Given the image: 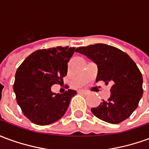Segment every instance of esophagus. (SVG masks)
Listing matches in <instances>:
<instances>
[{
    "label": "esophagus",
    "instance_id": "1",
    "mask_svg": "<svg viewBox=\"0 0 149 149\" xmlns=\"http://www.w3.org/2000/svg\"><path fill=\"white\" fill-rule=\"evenodd\" d=\"M79 93H80L84 94V95H88V91L83 90V89H82V90H80V91H79Z\"/></svg>",
    "mask_w": 149,
    "mask_h": 149
}]
</instances>
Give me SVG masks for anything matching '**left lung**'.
Here are the masks:
<instances>
[{
  "instance_id": "1",
  "label": "left lung",
  "mask_w": 149,
  "mask_h": 149,
  "mask_svg": "<svg viewBox=\"0 0 149 149\" xmlns=\"http://www.w3.org/2000/svg\"><path fill=\"white\" fill-rule=\"evenodd\" d=\"M76 52L97 64V82L112 84L110 97L92 108L93 114L110 124H119L128 118L143 95V77L136 63L120 49L104 44L79 47Z\"/></svg>"
}]
</instances>
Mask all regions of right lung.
I'll list each match as a JSON object with an SVG mask.
<instances>
[{
  "mask_svg": "<svg viewBox=\"0 0 149 149\" xmlns=\"http://www.w3.org/2000/svg\"><path fill=\"white\" fill-rule=\"evenodd\" d=\"M75 51L74 47L68 46L40 49L18 67L13 84L17 102L24 115L34 124L48 125L58 120L77 94L72 89L61 94L51 91L52 85L63 82L68 62Z\"/></svg>",
  "mask_w": 149,
  "mask_h": 149,
  "instance_id": "right-lung-1",
  "label": "right lung"
}]
</instances>
